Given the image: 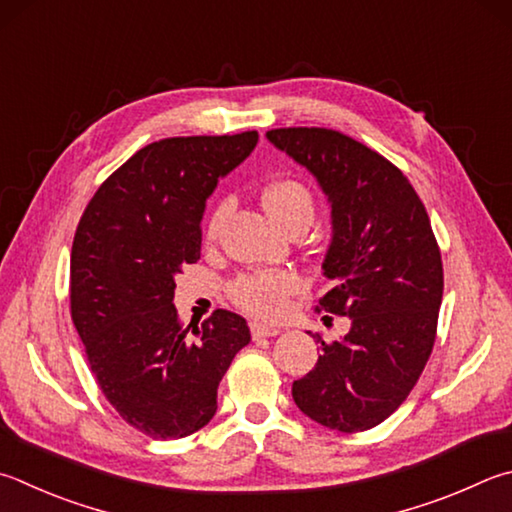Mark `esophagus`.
Masks as SVG:
<instances>
[{
  "mask_svg": "<svg viewBox=\"0 0 512 512\" xmlns=\"http://www.w3.org/2000/svg\"><path fill=\"white\" fill-rule=\"evenodd\" d=\"M250 333H253L255 340L262 338H273L280 333V329L273 327V324H264V322H250Z\"/></svg>",
  "mask_w": 512,
  "mask_h": 512,
  "instance_id": "34e87169",
  "label": "esophagus"
}]
</instances>
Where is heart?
I'll list each match as a JSON object with an SVG mask.
<instances>
[{
    "label": "heart",
    "mask_w": 512,
    "mask_h": 512,
    "mask_svg": "<svg viewBox=\"0 0 512 512\" xmlns=\"http://www.w3.org/2000/svg\"><path fill=\"white\" fill-rule=\"evenodd\" d=\"M262 199L268 215H271L275 224H280L284 230L309 228L315 217L313 192L297 179H280L268 183L262 192ZM228 212L230 201H219L217 206L212 208L206 224L208 239H215L219 235ZM297 286H300V282H297V277L291 273H248L239 275L237 280L230 284V300L250 315L275 318V315H280L286 309L288 295H293L297 291Z\"/></svg>",
    "instance_id": "1"
}]
</instances>
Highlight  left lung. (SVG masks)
Wrapping results in <instances>:
<instances>
[{"label": "left lung", "instance_id": "8db88e82", "mask_svg": "<svg viewBox=\"0 0 512 512\" xmlns=\"http://www.w3.org/2000/svg\"><path fill=\"white\" fill-rule=\"evenodd\" d=\"M266 138L329 197L322 271L333 288L320 306L351 320L342 340L313 333L322 356L293 383V401L329 430H371L410 396L434 347L443 264L430 217L407 176L351 136L282 127Z\"/></svg>", "mask_w": 512, "mask_h": 512}]
</instances>
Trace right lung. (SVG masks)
<instances>
[{
    "label": "right lung",
    "mask_w": 512,
    "mask_h": 512,
    "mask_svg": "<svg viewBox=\"0 0 512 512\" xmlns=\"http://www.w3.org/2000/svg\"><path fill=\"white\" fill-rule=\"evenodd\" d=\"M257 132L176 136L145 145L100 185L71 248V320L111 407L152 439H183L217 412V387L250 342L217 309L181 327L176 275L201 257V219L221 176Z\"/></svg>",
    "instance_id": "obj_1"
}]
</instances>
